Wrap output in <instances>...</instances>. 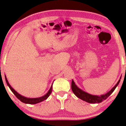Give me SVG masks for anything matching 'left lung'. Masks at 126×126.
Masks as SVG:
<instances>
[{"instance_id": "1", "label": "left lung", "mask_w": 126, "mask_h": 126, "mask_svg": "<svg viewBox=\"0 0 126 126\" xmlns=\"http://www.w3.org/2000/svg\"><path fill=\"white\" fill-rule=\"evenodd\" d=\"M121 77H120V79L119 80L116 85H115L109 92H108L106 94H102V95L100 96L92 95V94H89L88 93L82 91V89L79 88L76 85L75 82H74V81L73 80H72V89L73 92L74 93V94H75L77 97L82 100L83 101H85L86 102L89 103H100L102 102L103 101H104V100L107 99L108 96H110V94L114 91L115 88H116L117 86L118 85V84H119Z\"/></svg>"}]
</instances>
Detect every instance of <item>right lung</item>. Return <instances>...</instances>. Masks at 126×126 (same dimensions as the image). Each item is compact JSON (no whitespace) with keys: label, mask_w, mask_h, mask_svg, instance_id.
<instances>
[{"label":"right lung","mask_w":126,"mask_h":126,"mask_svg":"<svg viewBox=\"0 0 126 126\" xmlns=\"http://www.w3.org/2000/svg\"><path fill=\"white\" fill-rule=\"evenodd\" d=\"M5 79H6V81L7 84V85L9 87L10 89H11V91L13 92V94H15V96H16V97L18 98V99L20 101L25 103V104H37V103L42 102V101L45 100L47 99L48 97L50 96V94H51V92H52L53 85H51L49 91H48V92H47V94H45L44 96H42V97H37V98H28V97H25V96H22V95H21V94H18V93L16 91L11 87V85H10V84H9V82H8V81L7 79L6 75H5Z\"/></svg>","instance_id":"right-lung-1"}]
</instances>
